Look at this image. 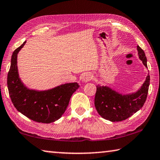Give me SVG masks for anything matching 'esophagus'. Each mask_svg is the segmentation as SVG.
<instances>
[{
	"instance_id": "34e87169",
	"label": "esophagus",
	"mask_w": 160,
	"mask_h": 160,
	"mask_svg": "<svg viewBox=\"0 0 160 160\" xmlns=\"http://www.w3.org/2000/svg\"><path fill=\"white\" fill-rule=\"evenodd\" d=\"M93 79V75L90 73V72H87V73L84 75L82 78V81L84 82H90V80Z\"/></svg>"
}]
</instances>
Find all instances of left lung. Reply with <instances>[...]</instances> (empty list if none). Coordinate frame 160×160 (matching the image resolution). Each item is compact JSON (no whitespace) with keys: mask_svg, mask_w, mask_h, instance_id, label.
<instances>
[{"mask_svg":"<svg viewBox=\"0 0 160 160\" xmlns=\"http://www.w3.org/2000/svg\"><path fill=\"white\" fill-rule=\"evenodd\" d=\"M137 48L139 58L148 68L144 51L139 46ZM150 80L148 75L141 88L137 92L128 95H121L106 86H97L94 106L97 112L103 118L112 122L126 120L144 105L147 99Z\"/></svg>","mask_w":160,"mask_h":160,"instance_id":"left-lung-1","label":"left lung"}]
</instances>
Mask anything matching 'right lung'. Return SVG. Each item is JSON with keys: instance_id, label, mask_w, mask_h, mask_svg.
<instances>
[{"instance_id": "right-lung-1", "label": "right lung", "mask_w": 160, "mask_h": 160, "mask_svg": "<svg viewBox=\"0 0 160 160\" xmlns=\"http://www.w3.org/2000/svg\"><path fill=\"white\" fill-rule=\"evenodd\" d=\"M25 43L12 53L7 79L10 97L18 112L31 120L44 123L54 122L63 114L72 94L80 86L77 82L66 83L43 92L25 88L19 78L17 68L18 53Z\"/></svg>"}]
</instances>
